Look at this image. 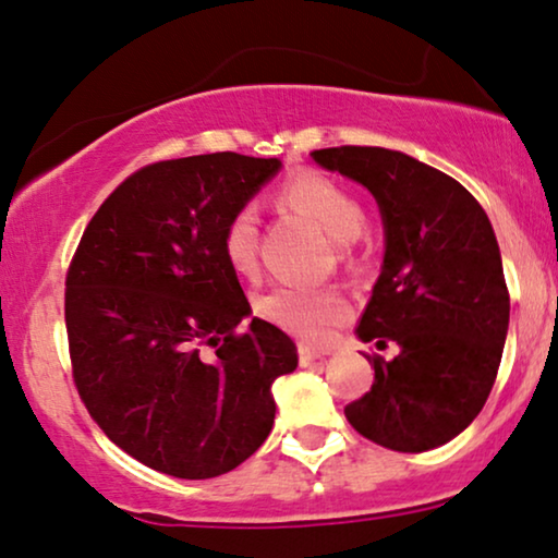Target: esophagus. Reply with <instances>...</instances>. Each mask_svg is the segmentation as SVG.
I'll return each instance as SVG.
<instances>
[{"label":"esophagus","mask_w":558,"mask_h":558,"mask_svg":"<svg viewBox=\"0 0 558 558\" xmlns=\"http://www.w3.org/2000/svg\"><path fill=\"white\" fill-rule=\"evenodd\" d=\"M325 355H330V350H325V348H310V345H300V363H302V365H312V363L323 361Z\"/></svg>","instance_id":"34e87169"}]
</instances>
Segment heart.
<instances>
[{
	"instance_id": "1",
	"label": "heart",
	"mask_w": 558,
	"mask_h": 558,
	"mask_svg": "<svg viewBox=\"0 0 558 558\" xmlns=\"http://www.w3.org/2000/svg\"><path fill=\"white\" fill-rule=\"evenodd\" d=\"M277 201L289 210L315 218L327 233L350 248V241L363 231L365 210L357 197L338 180L323 172L302 170L279 187ZM220 251L228 266L241 277L258 269V210L241 205L220 231ZM256 310L264 319L300 340L319 342L330 338L335 327L350 317L348 296L335 287H277L258 296Z\"/></svg>"
}]
</instances>
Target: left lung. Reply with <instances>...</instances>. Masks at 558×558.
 Listing matches in <instances>:
<instances>
[{"instance_id": "left-lung-1", "label": "left lung", "mask_w": 558, "mask_h": 558, "mask_svg": "<svg viewBox=\"0 0 558 558\" xmlns=\"http://www.w3.org/2000/svg\"><path fill=\"white\" fill-rule=\"evenodd\" d=\"M312 159L376 197L386 254L357 338L371 391L348 403L357 434L396 452H426L468 429L498 376L510 296L483 205L449 174L384 147L315 149Z\"/></svg>"}]
</instances>
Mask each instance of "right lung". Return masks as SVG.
Masks as SVG:
<instances>
[{"label": "right lung", "mask_w": 558, "mask_h": 558, "mask_svg": "<svg viewBox=\"0 0 558 558\" xmlns=\"http://www.w3.org/2000/svg\"><path fill=\"white\" fill-rule=\"evenodd\" d=\"M277 157L216 151L142 167L106 197L65 277L73 380L113 445L147 468L208 480L248 460L274 426L271 384L296 345L251 304L220 231Z\"/></svg>", "instance_id": "right-lung-1"}]
</instances>
